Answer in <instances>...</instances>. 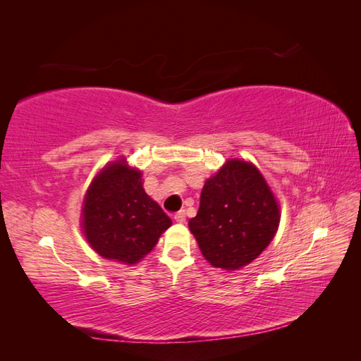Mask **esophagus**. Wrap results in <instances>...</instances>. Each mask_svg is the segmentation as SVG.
Masks as SVG:
<instances>
[{"instance_id": "esophagus-1", "label": "esophagus", "mask_w": 361, "mask_h": 361, "mask_svg": "<svg viewBox=\"0 0 361 361\" xmlns=\"http://www.w3.org/2000/svg\"><path fill=\"white\" fill-rule=\"evenodd\" d=\"M173 219H175L176 224H185V221H186V214H185V211H180V212H176Z\"/></svg>"}]
</instances>
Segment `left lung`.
I'll list each match as a JSON object with an SVG mask.
<instances>
[{"label": "left lung", "mask_w": 361, "mask_h": 361, "mask_svg": "<svg viewBox=\"0 0 361 361\" xmlns=\"http://www.w3.org/2000/svg\"><path fill=\"white\" fill-rule=\"evenodd\" d=\"M279 220V204L259 169L248 161L229 159L206 180L189 229L212 267L234 271L270 245Z\"/></svg>", "instance_id": "left-lung-1"}]
</instances>
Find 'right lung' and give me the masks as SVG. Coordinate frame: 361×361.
I'll list each match as a JSON object with an SVG mask.
<instances>
[{
    "instance_id": "right-lung-1",
    "label": "right lung",
    "mask_w": 361,
    "mask_h": 361,
    "mask_svg": "<svg viewBox=\"0 0 361 361\" xmlns=\"http://www.w3.org/2000/svg\"><path fill=\"white\" fill-rule=\"evenodd\" d=\"M172 220L145 194L142 175L122 158L106 164L85 194L82 229L97 255L133 265L149 255Z\"/></svg>"
}]
</instances>
